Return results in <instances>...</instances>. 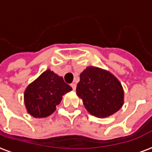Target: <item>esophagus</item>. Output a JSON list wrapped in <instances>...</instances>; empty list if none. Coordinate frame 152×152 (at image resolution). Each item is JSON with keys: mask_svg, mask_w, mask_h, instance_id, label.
Here are the masks:
<instances>
[{"mask_svg": "<svg viewBox=\"0 0 152 152\" xmlns=\"http://www.w3.org/2000/svg\"><path fill=\"white\" fill-rule=\"evenodd\" d=\"M71 86H72V89H73V90H76V84H75V83H72V84H71Z\"/></svg>", "mask_w": 152, "mask_h": 152, "instance_id": "1", "label": "esophagus"}]
</instances>
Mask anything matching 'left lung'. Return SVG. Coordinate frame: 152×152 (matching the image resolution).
Instances as JSON below:
<instances>
[{
  "label": "left lung",
  "instance_id": "8db88e82",
  "mask_svg": "<svg viewBox=\"0 0 152 152\" xmlns=\"http://www.w3.org/2000/svg\"><path fill=\"white\" fill-rule=\"evenodd\" d=\"M76 95L86 110L98 118H107L122 107L124 91L121 83L109 71L88 66L80 75Z\"/></svg>",
  "mask_w": 152,
  "mask_h": 152
}]
</instances>
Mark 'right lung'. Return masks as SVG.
Instances as JSON below:
<instances>
[{
	"mask_svg": "<svg viewBox=\"0 0 152 152\" xmlns=\"http://www.w3.org/2000/svg\"><path fill=\"white\" fill-rule=\"evenodd\" d=\"M72 90L62 76L47 69L25 89L24 101L27 112L35 118L48 117L55 112L64 95Z\"/></svg>",
	"mask_w": 152,
	"mask_h": 152,
	"instance_id": "1",
	"label": "right lung"
}]
</instances>
